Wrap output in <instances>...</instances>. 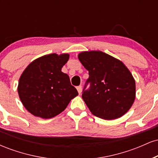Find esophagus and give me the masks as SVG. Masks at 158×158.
I'll return each mask as SVG.
<instances>
[{
  "label": "esophagus",
  "instance_id": "obj_1",
  "mask_svg": "<svg viewBox=\"0 0 158 158\" xmlns=\"http://www.w3.org/2000/svg\"><path fill=\"white\" fill-rule=\"evenodd\" d=\"M77 89L78 90V93L79 94H81V90H82V87H81V85H79V86H77Z\"/></svg>",
  "mask_w": 158,
  "mask_h": 158
}]
</instances>
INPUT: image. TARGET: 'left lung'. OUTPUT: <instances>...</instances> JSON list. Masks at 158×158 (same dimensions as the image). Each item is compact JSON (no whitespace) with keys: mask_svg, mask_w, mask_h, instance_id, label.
<instances>
[{"mask_svg":"<svg viewBox=\"0 0 158 158\" xmlns=\"http://www.w3.org/2000/svg\"><path fill=\"white\" fill-rule=\"evenodd\" d=\"M79 59L89 74L81 97L91 113L107 120L124 115L136 94L135 81L126 65L102 51L82 52Z\"/></svg>","mask_w":158,"mask_h":158,"instance_id":"1","label":"left lung"}]
</instances>
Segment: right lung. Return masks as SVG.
<instances>
[{
  "instance_id": "1",
  "label": "right lung",
  "mask_w": 158,
  "mask_h": 158,
  "mask_svg": "<svg viewBox=\"0 0 158 158\" xmlns=\"http://www.w3.org/2000/svg\"><path fill=\"white\" fill-rule=\"evenodd\" d=\"M68 59V54H49L35 59L25 69L20 77L18 92L30 113L52 118L61 113L78 95L68 74L61 72Z\"/></svg>"
}]
</instances>
